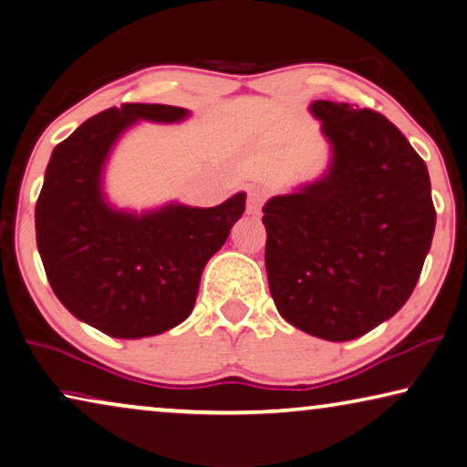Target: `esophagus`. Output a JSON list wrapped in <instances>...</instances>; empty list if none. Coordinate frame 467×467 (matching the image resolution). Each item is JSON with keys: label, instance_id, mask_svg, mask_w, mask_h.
<instances>
[{"label": "esophagus", "instance_id": "34e87169", "mask_svg": "<svg viewBox=\"0 0 467 467\" xmlns=\"http://www.w3.org/2000/svg\"><path fill=\"white\" fill-rule=\"evenodd\" d=\"M265 199H266V196H265V192H262V190H252V192H249V196H247V212L252 215H258L262 205H265Z\"/></svg>", "mask_w": 467, "mask_h": 467}]
</instances>
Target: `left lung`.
I'll list each match as a JSON object with an SVG mask.
<instances>
[{"label": "left lung", "mask_w": 467, "mask_h": 467, "mask_svg": "<svg viewBox=\"0 0 467 467\" xmlns=\"http://www.w3.org/2000/svg\"><path fill=\"white\" fill-rule=\"evenodd\" d=\"M330 165L262 207L277 311L324 340H353L415 290L436 228L430 173L398 127L372 109L313 101Z\"/></svg>", "instance_id": "1"}]
</instances>
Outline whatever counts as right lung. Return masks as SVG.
<instances>
[{
    "instance_id": "1",
    "label": "right lung",
    "mask_w": 467,
    "mask_h": 467,
    "mask_svg": "<svg viewBox=\"0 0 467 467\" xmlns=\"http://www.w3.org/2000/svg\"><path fill=\"white\" fill-rule=\"evenodd\" d=\"M188 109L124 103L82 122L52 150L36 205L46 277L63 306L114 338L156 337L192 313L202 268L245 212V192L218 207L167 202L150 212L111 205L108 159L140 120L173 124Z\"/></svg>"
}]
</instances>
